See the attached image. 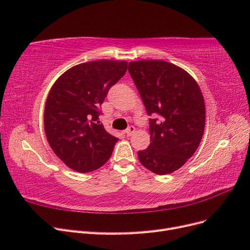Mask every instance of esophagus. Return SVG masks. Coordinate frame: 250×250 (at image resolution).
Here are the masks:
<instances>
[{
  "label": "esophagus",
  "instance_id": "obj_1",
  "mask_svg": "<svg viewBox=\"0 0 250 250\" xmlns=\"http://www.w3.org/2000/svg\"><path fill=\"white\" fill-rule=\"evenodd\" d=\"M134 131H135V128H134V126H129V127H128L127 129H126L124 132L126 133L127 137H130V135H131Z\"/></svg>",
  "mask_w": 250,
  "mask_h": 250
}]
</instances>
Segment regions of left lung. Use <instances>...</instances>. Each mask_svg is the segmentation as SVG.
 <instances>
[{
	"mask_svg": "<svg viewBox=\"0 0 250 250\" xmlns=\"http://www.w3.org/2000/svg\"><path fill=\"white\" fill-rule=\"evenodd\" d=\"M149 119L150 145L139 151L144 167L165 175L180 167L197 150L206 125L201 90L185 70L164 60L128 64Z\"/></svg>",
	"mask_w": 250,
	"mask_h": 250,
	"instance_id": "1",
	"label": "left lung"
}]
</instances>
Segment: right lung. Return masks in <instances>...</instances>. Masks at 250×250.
Returning a JSON list of instances; mask_svg holds the SVG:
<instances>
[{"label": "right lung", "mask_w": 250, "mask_h": 250, "mask_svg": "<svg viewBox=\"0 0 250 250\" xmlns=\"http://www.w3.org/2000/svg\"><path fill=\"white\" fill-rule=\"evenodd\" d=\"M126 70V62H84L67 70L52 86L44 106V131L52 150L69 168L86 173L109 160L119 139L100 123V107Z\"/></svg>", "instance_id": "right-lung-1"}]
</instances>
